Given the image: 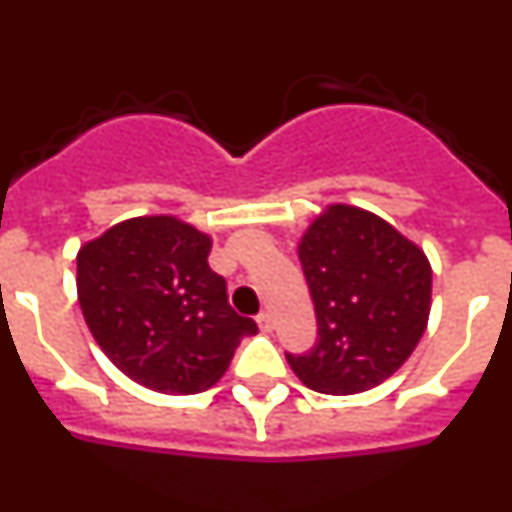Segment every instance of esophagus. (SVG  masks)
I'll list each match as a JSON object with an SVG mask.
<instances>
[{"instance_id":"esophagus-1","label":"esophagus","mask_w":512,"mask_h":512,"mask_svg":"<svg viewBox=\"0 0 512 512\" xmlns=\"http://www.w3.org/2000/svg\"><path fill=\"white\" fill-rule=\"evenodd\" d=\"M256 323H259V328L264 330V333H271V330H274V315H271V312H261L259 318H256Z\"/></svg>"}]
</instances>
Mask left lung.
I'll return each instance as SVG.
<instances>
[{
  "label": "left lung",
  "instance_id": "obj_1",
  "mask_svg": "<svg viewBox=\"0 0 512 512\" xmlns=\"http://www.w3.org/2000/svg\"><path fill=\"white\" fill-rule=\"evenodd\" d=\"M300 264L318 318L292 372L323 395H359L400 369L431 312V264L415 243L372 212L330 205L307 228Z\"/></svg>",
  "mask_w": 512,
  "mask_h": 512
}]
</instances>
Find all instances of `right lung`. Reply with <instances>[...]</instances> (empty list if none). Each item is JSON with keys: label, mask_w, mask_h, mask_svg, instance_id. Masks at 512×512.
Returning <instances> with one entry per match:
<instances>
[{"label": "right lung", "mask_w": 512, "mask_h": 512, "mask_svg": "<svg viewBox=\"0 0 512 512\" xmlns=\"http://www.w3.org/2000/svg\"><path fill=\"white\" fill-rule=\"evenodd\" d=\"M212 241L169 215L135 217L76 256V289L94 341L125 377L164 395H197L223 377L259 325L230 307L210 269Z\"/></svg>", "instance_id": "obj_1"}]
</instances>
